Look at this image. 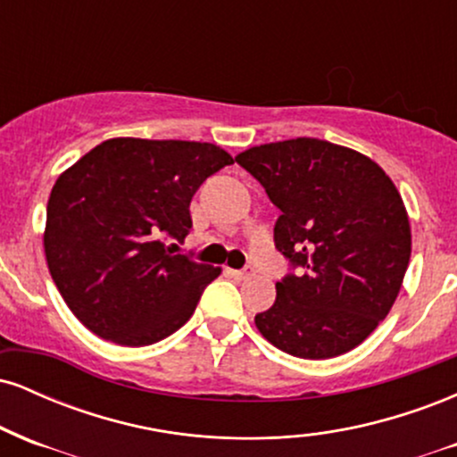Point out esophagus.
Listing matches in <instances>:
<instances>
[{"instance_id":"1","label":"esophagus","mask_w":457,"mask_h":457,"mask_svg":"<svg viewBox=\"0 0 457 457\" xmlns=\"http://www.w3.org/2000/svg\"><path fill=\"white\" fill-rule=\"evenodd\" d=\"M229 275L234 277V279H238V281H246V279H251V277H253V269H243V270H229Z\"/></svg>"}]
</instances>
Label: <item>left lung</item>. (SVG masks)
<instances>
[{"mask_svg": "<svg viewBox=\"0 0 457 457\" xmlns=\"http://www.w3.org/2000/svg\"><path fill=\"white\" fill-rule=\"evenodd\" d=\"M236 161L281 211L275 246L298 269L255 327L298 359L356 348L391 312L411 260L400 191L370 156L324 139L253 145Z\"/></svg>", "mask_w": 457, "mask_h": 457, "instance_id": "8db88e82", "label": "left lung"}]
</instances>
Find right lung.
I'll list each match as a JSON object with an SVG mask.
<instances>
[{
    "label": "right lung",
    "mask_w": 457,
    "mask_h": 457,
    "mask_svg": "<svg viewBox=\"0 0 457 457\" xmlns=\"http://www.w3.org/2000/svg\"><path fill=\"white\" fill-rule=\"evenodd\" d=\"M232 162L206 141L115 137L60 174L45 255L83 327L120 345H150L193 316L221 269L176 253L167 238H187L199 185Z\"/></svg>",
    "instance_id": "obj_1"
}]
</instances>
